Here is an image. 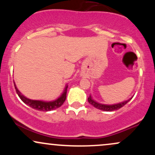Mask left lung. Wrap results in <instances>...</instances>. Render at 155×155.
<instances>
[{
  "label": "left lung",
  "instance_id": "8db88e82",
  "mask_svg": "<svg viewBox=\"0 0 155 155\" xmlns=\"http://www.w3.org/2000/svg\"><path fill=\"white\" fill-rule=\"evenodd\" d=\"M133 96L131 97H130L128 100H126L122 101V102L118 103V104H100V103L97 102L94 100L92 97L91 95H90V97H88V102L90 103L92 106H93L94 107L97 108V109L102 110L104 111H113L115 110L120 109V108H122V106H124V105L127 104L131 99L133 98Z\"/></svg>",
  "mask_w": 155,
  "mask_h": 155
}]
</instances>
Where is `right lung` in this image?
I'll use <instances>...</instances> for the list:
<instances>
[{"label":"right lung","instance_id":"add662e5","mask_svg":"<svg viewBox=\"0 0 155 155\" xmlns=\"http://www.w3.org/2000/svg\"><path fill=\"white\" fill-rule=\"evenodd\" d=\"M15 87L17 92V95L20 99L23 102L25 103L28 106H31V108H34L35 110H38V111H52V110L57 109L62 105L63 104V103L65 102V99H66V93H67V89H68V84L65 85V88H64L63 92H62V94L57 99H55L54 101H39V100H31V99L25 97L23 94L20 92V91L17 89V86H16L15 82Z\"/></svg>","mask_w":155,"mask_h":155}]
</instances>
